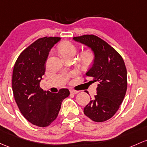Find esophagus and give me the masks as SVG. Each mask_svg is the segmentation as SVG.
I'll return each instance as SVG.
<instances>
[{
    "mask_svg": "<svg viewBox=\"0 0 147 147\" xmlns=\"http://www.w3.org/2000/svg\"><path fill=\"white\" fill-rule=\"evenodd\" d=\"M69 92H70L71 94H77L79 92L78 91L74 90V89H70V91H69Z\"/></svg>",
    "mask_w": 147,
    "mask_h": 147,
    "instance_id": "obj_1",
    "label": "esophagus"
}]
</instances>
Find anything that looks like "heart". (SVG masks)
Instances as JSON below:
<instances>
[{"mask_svg": "<svg viewBox=\"0 0 147 147\" xmlns=\"http://www.w3.org/2000/svg\"><path fill=\"white\" fill-rule=\"evenodd\" d=\"M58 51L61 53L63 56L69 55H75L77 51L76 46L74 45L72 42L68 41H65L62 42L58 47ZM94 60V54L91 51H87L82 54V61L86 65L92 64Z\"/></svg>", "mask_w": 147, "mask_h": 147, "instance_id": "b5f03b06", "label": "heart"}]
</instances>
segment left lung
<instances>
[{
    "label": "left lung",
    "instance_id": "obj_1",
    "mask_svg": "<svg viewBox=\"0 0 147 147\" xmlns=\"http://www.w3.org/2000/svg\"><path fill=\"white\" fill-rule=\"evenodd\" d=\"M73 39L91 48L95 55L86 75L93 79L90 82L98 83L97 94L84 107V113L94 122H104L115 115L125 96L127 80L124 61L115 49L95 35Z\"/></svg>",
    "mask_w": 147,
    "mask_h": 147
}]
</instances>
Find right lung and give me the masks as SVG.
<instances>
[{
    "label": "right lung",
    "instance_id": "add662e5",
    "mask_svg": "<svg viewBox=\"0 0 147 147\" xmlns=\"http://www.w3.org/2000/svg\"><path fill=\"white\" fill-rule=\"evenodd\" d=\"M60 40L56 36L38 38L20 54L14 65L12 82L15 101L23 116L38 127L53 123L62 101L69 95L67 89L53 94L40 87L49 52Z\"/></svg>",
    "mask_w": 147,
    "mask_h": 147
}]
</instances>
